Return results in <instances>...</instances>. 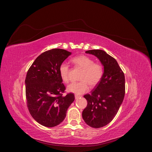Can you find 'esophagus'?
Here are the masks:
<instances>
[{
    "mask_svg": "<svg viewBox=\"0 0 152 152\" xmlns=\"http://www.w3.org/2000/svg\"><path fill=\"white\" fill-rule=\"evenodd\" d=\"M75 99H79V98H80L81 96H79V95H76V94H75Z\"/></svg>",
    "mask_w": 152,
    "mask_h": 152,
    "instance_id": "obj_1",
    "label": "esophagus"
}]
</instances>
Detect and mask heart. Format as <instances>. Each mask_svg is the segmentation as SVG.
<instances>
[{"label":"heart","instance_id":"1","mask_svg":"<svg viewBox=\"0 0 152 152\" xmlns=\"http://www.w3.org/2000/svg\"><path fill=\"white\" fill-rule=\"evenodd\" d=\"M72 62L76 66L83 69L80 79L81 81L73 82L67 86L69 92L76 94H82L89 89V84L95 86L101 80L103 75V69L101 64L95 63L90 57L79 55L73 58ZM59 73L62 80L68 83L70 81V68L66 63H62L59 67Z\"/></svg>","mask_w":152,"mask_h":152}]
</instances>
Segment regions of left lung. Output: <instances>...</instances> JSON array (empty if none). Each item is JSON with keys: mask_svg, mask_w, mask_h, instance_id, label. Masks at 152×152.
Instances as JSON below:
<instances>
[{"mask_svg": "<svg viewBox=\"0 0 152 152\" xmlns=\"http://www.w3.org/2000/svg\"><path fill=\"white\" fill-rule=\"evenodd\" d=\"M96 56L103 66V76L91 94L83 97L87 106L82 118L88 126L100 128L109 124L116 115L125 94L124 75L115 59L99 49L85 52Z\"/></svg>", "mask_w": 152, "mask_h": 152, "instance_id": "obj_1", "label": "left lung"}]
</instances>
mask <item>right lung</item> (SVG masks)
Listing matches in <instances>:
<instances>
[{
  "label": "right lung",
  "instance_id": "obj_1",
  "mask_svg": "<svg viewBox=\"0 0 152 152\" xmlns=\"http://www.w3.org/2000/svg\"><path fill=\"white\" fill-rule=\"evenodd\" d=\"M64 49H53L39 55L28 71L26 97L29 113L39 124L48 127L59 124L75 100L73 93L62 96L59 67L70 55Z\"/></svg>",
  "mask_w": 152,
  "mask_h": 152
}]
</instances>
